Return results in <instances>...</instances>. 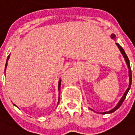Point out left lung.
Masks as SVG:
<instances>
[{
  "instance_id": "left-lung-1",
  "label": "left lung",
  "mask_w": 135,
  "mask_h": 135,
  "mask_svg": "<svg viewBox=\"0 0 135 135\" xmlns=\"http://www.w3.org/2000/svg\"><path fill=\"white\" fill-rule=\"evenodd\" d=\"M112 38H114L115 37V35H114V34H112ZM117 45L118 46V47H119V49L120 50V51H121V52L122 53L123 56H124V57L125 58V60H126V62H127V66H128V68H129V87L127 89V90L125 91V93H124V94L123 95L122 98L121 99V100H120V101L118 103V104L117 105V107H115L114 109H113L112 110H111V111H109V112H103V113H101V114H110V113H113V112H114L117 109H118L120 107H121V105L122 104V103L124 102V99H125L126 96H127V93H128V91L129 90V89H130V87H131V84H132V70H131V68H130V65H129V58L128 57H127V55H126L125 52H124V49H123L122 47H121L118 43H117Z\"/></svg>"
}]
</instances>
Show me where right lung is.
Instances as JSON below:
<instances>
[{
	"instance_id": "right-lung-1",
	"label": "right lung",
	"mask_w": 135,
	"mask_h": 135,
	"mask_svg": "<svg viewBox=\"0 0 135 135\" xmlns=\"http://www.w3.org/2000/svg\"><path fill=\"white\" fill-rule=\"evenodd\" d=\"M10 57V55H8V58H7V61L8 60V59H9ZM7 67V62H6V68ZM60 85H61V80H60V81H59V84H58V90H59V91L60 90ZM59 101H60V99H59Z\"/></svg>"
}]
</instances>
